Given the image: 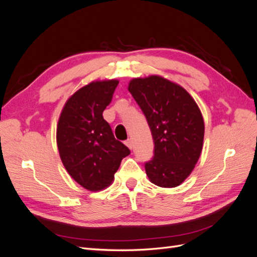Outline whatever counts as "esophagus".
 Masks as SVG:
<instances>
[{"label":"esophagus","instance_id":"34e87169","mask_svg":"<svg viewBox=\"0 0 257 257\" xmlns=\"http://www.w3.org/2000/svg\"><path fill=\"white\" fill-rule=\"evenodd\" d=\"M125 145L128 147V149H133V141H132V139H127L125 142Z\"/></svg>","mask_w":257,"mask_h":257}]
</instances>
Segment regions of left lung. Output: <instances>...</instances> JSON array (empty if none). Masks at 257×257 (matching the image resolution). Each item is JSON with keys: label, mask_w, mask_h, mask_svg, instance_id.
I'll use <instances>...</instances> for the list:
<instances>
[{"label": "left lung", "mask_w": 257, "mask_h": 257, "mask_svg": "<svg viewBox=\"0 0 257 257\" xmlns=\"http://www.w3.org/2000/svg\"><path fill=\"white\" fill-rule=\"evenodd\" d=\"M128 91L149 124L154 154L145 164L150 181L175 188L190 176L203 149L205 124L197 104L181 85L161 76L135 78Z\"/></svg>", "instance_id": "1"}]
</instances>
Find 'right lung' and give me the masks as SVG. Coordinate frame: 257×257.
Segmentation results:
<instances>
[{
	"label": "right lung",
	"instance_id": "add662e5",
	"mask_svg": "<svg viewBox=\"0 0 257 257\" xmlns=\"http://www.w3.org/2000/svg\"><path fill=\"white\" fill-rule=\"evenodd\" d=\"M119 81H93L67 99L60 114L57 144L62 163L74 180L92 192L110 185L130 149L116 141L103 118Z\"/></svg>",
	"mask_w": 257,
	"mask_h": 257
}]
</instances>
